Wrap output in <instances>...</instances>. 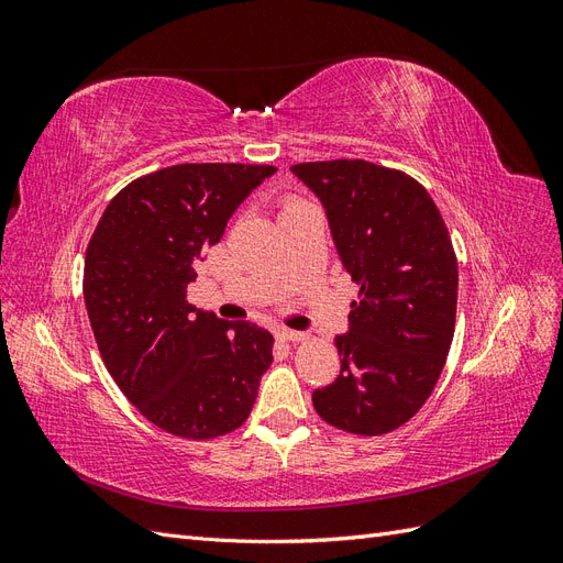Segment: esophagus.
Segmentation results:
<instances>
[{"label":"esophagus","mask_w":563,"mask_h":563,"mask_svg":"<svg viewBox=\"0 0 563 563\" xmlns=\"http://www.w3.org/2000/svg\"><path fill=\"white\" fill-rule=\"evenodd\" d=\"M279 340H286V343H302V340H308V333L302 331H294V329H279L277 331Z\"/></svg>","instance_id":"esophagus-1"}]
</instances>
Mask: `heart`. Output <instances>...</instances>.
Segmentation results:
<instances>
[{
	"instance_id": "obj_1",
	"label": "heart",
	"mask_w": 563,
	"mask_h": 563,
	"mask_svg": "<svg viewBox=\"0 0 563 563\" xmlns=\"http://www.w3.org/2000/svg\"><path fill=\"white\" fill-rule=\"evenodd\" d=\"M305 203H310V201H305L302 197H296V195H288V197H284V199L279 201V216L291 213V211L305 207Z\"/></svg>"
}]
</instances>
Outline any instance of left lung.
<instances>
[{"label": "left lung", "mask_w": 563, "mask_h": 563, "mask_svg": "<svg viewBox=\"0 0 563 563\" xmlns=\"http://www.w3.org/2000/svg\"><path fill=\"white\" fill-rule=\"evenodd\" d=\"M291 172L321 199L340 261L360 284L340 376L312 404L333 428L378 437L411 420L444 371L455 331L457 261L430 192L366 159L305 162Z\"/></svg>", "instance_id": "1"}]
</instances>
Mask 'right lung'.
Masks as SVG:
<instances>
[{"label":"right lung","mask_w":563,"mask_h":563,"mask_svg":"<svg viewBox=\"0 0 563 563\" xmlns=\"http://www.w3.org/2000/svg\"><path fill=\"white\" fill-rule=\"evenodd\" d=\"M277 168L176 164L131 180L100 216L84 261L96 343L124 397L159 430L216 439L242 428L275 338L187 302L197 263Z\"/></svg>","instance_id":"right-lung-1"}]
</instances>
